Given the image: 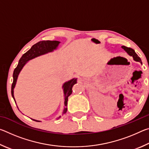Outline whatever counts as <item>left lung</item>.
Returning a JSON list of instances; mask_svg holds the SVG:
<instances>
[{
  "label": "left lung",
  "mask_w": 149,
  "mask_h": 149,
  "mask_svg": "<svg viewBox=\"0 0 149 149\" xmlns=\"http://www.w3.org/2000/svg\"><path fill=\"white\" fill-rule=\"evenodd\" d=\"M122 49L125 50V51L127 52V53L130 55V56H132L133 60L136 62H141V64H142V62H141V60L139 57L138 55L136 54V52H135V50L131 49V48H128L125 46H122Z\"/></svg>",
  "instance_id": "left-lung-1"
}]
</instances>
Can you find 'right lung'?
Returning <instances> with one entry per match:
<instances>
[{"instance_id": "right-lung-1", "label": "right lung", "mask_w": 149, "mask_h": 149, "mask_svg": "<svg viewBox=\"0 0 149 149\" xmlns=\"http://www.w3.org/2000/svg\"><path fill=\"white\" fill-rule=\"evenodd\" d=\"M60 43V42L58 41H39L37 42V43L33 45L31 49H30L27 52H26V53L22 56L21 58L19 59L18 64H17L16 68H15L13 73V83H12L11 89L12 96V97H13L15 102H16V100H15L14 96V89L15 86H16L18 75L24 65H26V63L30 60L33 59L37 56H41V55L47 54L49 53V52H53L54 50H56L57 49V47H58ZM75 84H77V78H73V79L68 81L65 82L62 85V89L63 91H64V110H63L62 114H65L67 112V104L68 100V97L72 94V87ZM60 117L61 116H60L58 118H57V120L59 119ZM32 120L36 121V122H40V121L36 120Z\"/></svg>"}]
</instances>
